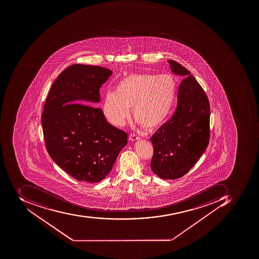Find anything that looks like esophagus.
Instances as JSON below:
<instances>
[{"label":"esophagus","mask_w":259,"mask_h":259,"mask_svg":"<svg viewBox=\"0 0 259 259\" xmlns=\"http://www.w3.org/2000/svg\"><path fill=\"white\" fill-rule=\"evenodd\" d=\"M140 139H141L140 137H138V136H137L134 134H131V135H130V137H128V140H130V141H139Z\"/></svg>","instance_id":"1"}]
</instances>
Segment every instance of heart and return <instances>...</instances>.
<instances>
[{
    "mask_svg": "<svg viewBox=\"0 0 259 259\" xmlns=\"http://www.w3.org/2000/svg\"><path fill=\"white\" fill-rule=\"evenodd\" d=\"M177 81L170 74H132L121 80L114 92L104 97V116L110 123L121 126L130 117L146 130H153L166 121L175 104Z\"/></svg>",
    "mask_w": 259,
    "mask_h": 259,
    "instance_id": "heart-1",
    "label": "heart"
}]
</instances>
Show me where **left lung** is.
I'll return each instance as SVG.
<instances>
[{
    "label": "left lung",
    "mask_w": 259,
    "mask_h": 259,
    "mask_svg": "<svg viewBox=\"0 0 259 259\" xmlns=\"http://www.w3.org/2000/svg\"><path fill=\"white\" fill-rule=\"evenodd\" d=\"M171 71L184 79L180 84L178 106L172 118L152 135L154 154L151 168L164 180L182 178L204 153L209 139V104L190 71L175 60Z\"/></svg>",
    "instance_id": "8db88e82"
}]
</instances>
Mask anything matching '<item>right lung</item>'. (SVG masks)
Segmentation results:
<instances>
[{
  "mask_svg": "<svg viewBox=\"0 0 259 259\" xmlns=\"http://www.w3.org/2000/svg\"><path fill=\"white\" fill-rule=\"evenodd\" d=\"M112 71L99 66L73 64L55 80L41 114L48 153L78 182L95 183L111 172L128 136L108 123L100 88ZM84 102L87 105L81 104Z\"/></svg>",
  "mask_w": 259,
  "mask_h": 259,
  "instance_id": "add662e5",
  "label": "right lung"
}]
</instances>
